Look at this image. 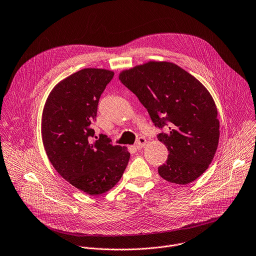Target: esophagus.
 Here are the masks:
<instances>
[{"instance_id": "1", "label": "esophagus", "mask_w": 256, "mask_h": 256, "mask_svg": "<svg viewBox=\"0 0 256 256\" xmlns=\"http://www.w3.org/2000/svg\"><path fill=\"white\" fill-rule=\"evenodd\" d=\"M146 140L144 136H140V138H138V140H136V142L134 148L138 150H140L142 148H144V146H146Z\"/></svg>"}]
</instances>
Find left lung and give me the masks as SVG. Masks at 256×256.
<instances>
[{
	"label": "left lung",
	"mask_w": 256,
	"mask_h": 256,
	"mask_svg": "<svg viewBox=\"0 0 256 256\" xmlns=\"http://www.w3.org/2000/svg\"><path fill=\"white\" fill-rule=\"evenodd\" d=\"M120 80L148 110L158 128V138L170 152L160 176L172 184H188L212 164L220 140L214 100L194 76L170 62H148L122 70Z\"/></svg>",
	"instance_id": "1"
}]
</instances>
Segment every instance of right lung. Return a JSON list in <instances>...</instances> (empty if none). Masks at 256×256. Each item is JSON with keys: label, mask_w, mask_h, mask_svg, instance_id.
Wrapping results in <instances>:
<instances>
[{"label": "right lung", "mask_w": 256, "mask_h": 256, "mask_svg": "<svg viewBox=\"0 0 256 256\" xmlns=\"http://www.w3.org/2000/svg\"><path fill=\"white\" fill-rule=\"evenodd\" d=\"M114 74L104 68L70 74L52 88L42 110V138L50 164L62 178L90 196L112 188L130 156L126 146H112L104 134L92 140L98 100Z\"/></svg>", "instance_id": "obj_1"}]
</instances>
